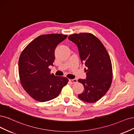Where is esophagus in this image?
I'll list each match as a JSON object with an SVG mask.
<instances>
[{"mask_svg":"<svg viewBox=\"0 0 134 134\" xmlns=\"http://www.w3.org/2000/svg\"><path fill=\"white\" fill-rule=\"evenodd\" d=\"M69 81H70V82L71 84H73V83H75L77 82V79H70L69 80Z\"/></svg>","mask_w":134,"mask_h":134,"instance_id":"34e87169","label":"esophagus"}]
</instances>
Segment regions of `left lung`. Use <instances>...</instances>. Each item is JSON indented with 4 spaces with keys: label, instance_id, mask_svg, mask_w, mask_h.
Wrapping results in <instances>:
<instances>
[{
    "label": "left lung",
    "instance_id": "obj_1",
    "mask_svg": "<svg viewBox=\"0 0 134 134\" xmlns=\"http://www.w3.org/2000/svg\"><path fill=\"white\" fill-rule=\"evenodd\" d=\"M68 39L78 47L81 61L87 68H85L86 79L78 80L85 88L78 97L86 102H95L105 95L111 85L113 67L110 55L102 42L92 33L73 34Z\"/></svg>",
    "mask_w": 134,
    "mask_h": 134
}]
</instances>
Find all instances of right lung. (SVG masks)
Here are the masks:
<instances>
[{
	"mask_svg": "<svg viewBox=\"0 0 134 134\" xmlns=\"http://www.w3.org/2000/svg\"><path fill=\"white\" fill-rule=\"evenodd\" d=\"M67 35L43 34L34 39L21 53L18 62L19 80L29 95L39 102H46L57 97L68 79L51 73L53 66L54 50Z\"/></svg>",
	"mask_w": 134,
	"mask_h": 134,
	"instance_id": "obj_1",
	"label": "right lung"
}]
</instances>
